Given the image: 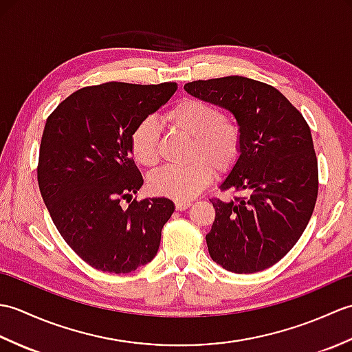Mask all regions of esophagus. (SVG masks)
<instances>
[{
  "label": "esophagus",
  "mask_w": 352,
  "mask_h": 352,
  "mask_svg": "<svg viewBox=\"0 0 352 352\" xmlns=\"http://www.w3.org/2000/svg\"><path fill=\"white\" fill-rule=\"evenodd\" d=\"M192 206L190 201H186V199H180V201H175V208L177 210H186V208H189Z\"/></svg>",
  "instance_id": "esophagus-1"
}]
</instances>
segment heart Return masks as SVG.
Instances as JSON below:
<instances>
[{
    "label": "heart",
    "mask_w": 352,
    "mask_h": 352,
    "mask_svg": "<svg viewBox=\"0 0 352 352\" xmlns=\"http://www.w3.org/2000/svg\"><path fill=\"white\" fill-rule=\"evenodd\" d=\"M172 130L192 138L189 164L157 170L149 178V190L172 199H189L208 184L213 169L228 170L239 159L242 130L236 119L222 115L214 102L184 98L163 116ZM160 134L151 118L140 121L130 136V153L140 166L153 169L160 162Z\"/></svg>",
    "instance_id": "1"
}]
</instances>
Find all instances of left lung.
<instances>
[{"label":"left lung","instance_id":"1","mask_svg":"<svg viewBox=\"0 0 352 352\" xmlns=\"http://www.w3.org/2000/svg\"><path fill=\"white\" fill-rule=\"evenodd\" d=\"M184 89L230 110L242 130L241 155L221 190L243 195L210 199V257L234 274L271 267L300 241L315 210L319 175L310 126L280 91L257 80L230 76Z\"/></svg>","mask_w":352,"mask_h":352}]
</instances>
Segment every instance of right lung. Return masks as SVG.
Segmentation results:
<instances>
[{
	"label": "right lung",
	"instance_id": "right-lung-1",
	"mask_svg": "<svg viewBox=\"0 0 352 352\" xmlns=\"http://www.w3.org/2000/svg\"><path fill=\"white\" fill-rule=\"evenodd\" d=\"M175 91L177 83L87 86L45 124L37 163L43 203L65 242L98 271L129 274L159 251L172 201L134 199L122 208L121 199L144 184L130 153L131 131Z\"/></svg>",
	"mask_w": 352,
	"mask_h": 352
}]
</instances>
